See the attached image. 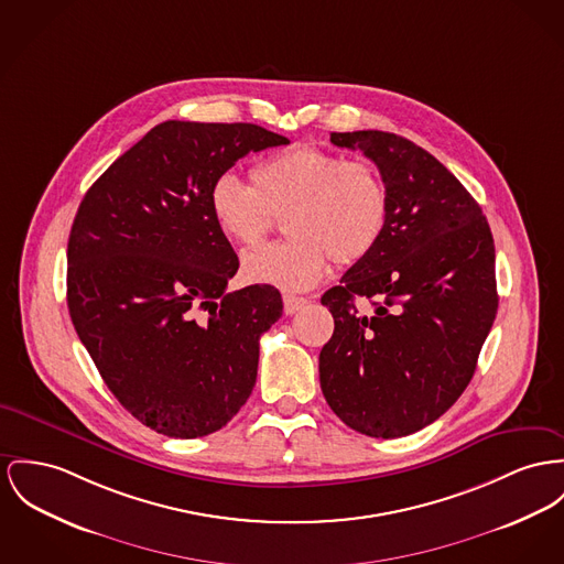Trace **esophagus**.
Here are the masks:
<instances>
[{
    "label": "esophagus",
    "instance_id": "obj_1",
    "mask_svg": "<svg viewBox=\"0 0 564 564\" xmlns=\"http://www.w3.org/2000/svg\"><path fill=\"white\" fill-rule=\"evenodd\" d=\"M307 303L305 297H295V295H284V314L291 316L295 312H300L301 307Z\"/></svg>",
    "mask_w": 564,
    "mask_h": 564
}]
</instances>
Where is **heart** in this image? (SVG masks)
Segmentation results:
<instances>
[{"label": "heart", "mask_w": 564, "mask_h": 564, "mask_svg": "<svg viewBox=\"0 0 564 564\" xmlns=\"http://www.w3.org/2000/svg\"><path fill=\"white\" fill-rule=\"evenodd\" d=\"M209 188V212L228 241L252 248L286 212L289 239L243 257V275L289 293L316 286L336 263L366 259L389 220V189L370 160H346L321 148L280 151Z\"/></svg>", "instance_id": "heart-1"}]
</instances>
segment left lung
I'll return each mask as SVG.
<instances>
[{"mask_svg": "<svg viewBox=\"0 0 564 564\" xmlns=\"http://www.w3.org/2000/svg\"><path fill=\"white\" fill-rule=\"evenodd\" d=\"M389 189L375 250L321 303L336 329L318 357L339 419L375 438L419 432L464 393L496 318L494 239L477 200L432 153L380 132H332Z\"/></svg>", "mask_w": 564, "mask_h": 564, "instance_id": "1", "label": "left lung"}]
</instances>
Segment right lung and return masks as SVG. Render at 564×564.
Here are the masks:
<instances>
[{"mask_svg":"<svg viewBox=\"0 0 564 564\" xmlns=\"http://www.w3.org/2000/svg\"><path fill=\"white\" fill-rule=\"evenodd\" d=\"M289 143L254 123L164 121L78 205L73 325L119 404L158 434L218 432L254 389L259 339L282 297L269 284L226 293L239 259L212 218L209 188L239 158Z\"/></svg>","mask_w":564,"mask_h":564,"instance_id":"obj_1","label":"right lung"}]
</instances>
